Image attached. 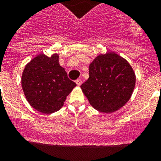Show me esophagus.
I'll return each instance as SVG.
<instances>
[{
	"instance_id": "obj_1",
	"label": "esophagus",
	"mask_w": 161,
	"mask_h": 161,
	"mask_svg": "<svg viewBox=\"0 0 161 161\" xmlns=\"http://www.w3.org/2000/svg\"><path fill=\"white\" fill-rule=\"evenodd\" d=\"M75 82H76V84L78 85V86H80V85L82 83V79H77V80L75 81Z\"/></svg>"
}]
</instances>
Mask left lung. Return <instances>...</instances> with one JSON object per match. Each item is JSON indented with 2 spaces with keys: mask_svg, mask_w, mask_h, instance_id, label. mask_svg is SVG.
<instances>
[{
  "mask_svg": "<svg viewBox=\"0 0 161 161\" xmlns=\"http://www.w3.org/2000/svg\"><path fill=\"white\" fill-rule=\"evenodd\" d=\"M129 62L114 53L100 54L89 65V79L81 85L91 105L102 113H113L126 104L135 86Z\"/></svg>",
  "mask_w": 161,
  "mask_h": 161,
  "instance_id": "8db88e82",
  "label": "left lung"
}]
</instances>
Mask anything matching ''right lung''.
<instances>
[{
    "label": "right lung",
    "instance_id": "obj_1",
    "mask_svg": "<svg viewBox=\"0 0 161 161\" xmlns=\"http://www.w3.org/2000/svg\"><path fill=\"white\" fill-rule=\"evenodd\" d=\"M58 55L37 56L25 67L22 87L29 104L43 114H53L64 104L66 96L76 86L59 65Z\"/></svg>",
    "mask_w": 161,
    "mask_h": 161
}]
</instances>
